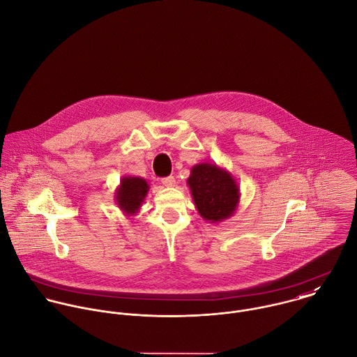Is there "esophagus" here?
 <instances>
[{
    "label": "esophagus",
    "instance_id": "1",
    "mask_svg": "<svg viewBox=\"0 0 357 357\" xmlns=\"http://www.w3.org/2000/svg\"><path fill=\"white\" fill-rule=\"evenodd\" d=\"M162 184L165 187H174L176 185V178L173 176H169V177H165L162 178Z\"/></svg>",
    "mask_w": 357,
    "mask_h": 357
}]
</instances>
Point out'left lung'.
Masks as SVG:
<instances>
[{
	"label": "left lung",
	"instance_id": "left-lung-1",
	"mask_svg": "<svg viewBox=\"0 0 357 357\" xmlns=\"http://www.w3.org/2000/svg\"><path fill=\"white\" fill-rule=\"evenodd\" d=\"M187 184L204 220L220 223L236 213L241 194L236 177L227 169L201 162L191 167Z\"/></svg>",
	"mask_w": 357,
	"mask_h": 357
}]
</instances>
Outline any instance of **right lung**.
<instances>
[{
	"instance_id": "obj_1",
	"label": "right lung",
	"mask_w": 357,
	"mask_h": 357,
	"mask_svg": "<svg viewBox=\"0 0 357 357\" xmlns=\"http://www.w3.org/2000/svg\"><path fill=\"white\" fill-rule=\"evenodd\" d=\"M149 191V184L145 178L137 176H123L115 192V201L123 215L135 216Z\"/></svg>"
}]
</instances>
